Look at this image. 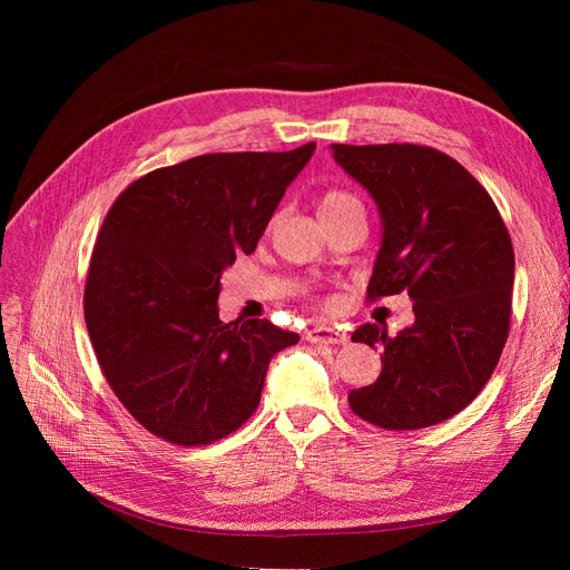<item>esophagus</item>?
Masks as SVG:
<instances>
[{
    "label": "esophagus",
    "mask_w": 570,
    "mask_h": 570,
    "mask_svg": "<svg viewBox=\"0 0 570 570\" xmlns=\"http://www.w3.org/2000/svg\"><path fill=\"white\" fill-rule=\"evenodd\" d=\"M308 342H316V344H344L350 337L340 327H331V325H316L312 331L306 333Z\"/></svg>",
    "instance_id": "obj_1"
}]
</instances>
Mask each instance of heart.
Returning <instances> with one entry per match:
<instances>
[{"label": "heart", "mask_w": 570, "mask_h": 570, "mask_svg": "<svg viewBox=\"0 0 570 570\" xmlns=\"http://www.w3.org/2000/svg\"><path fill=\"white\" fill-rule=\"evenodd\" d=\"M347 206H358V199L350 193H344V189H327L318 199V214L327 216L347 209Z\"/></svg>", "instance_id": "1"}]
</instances>
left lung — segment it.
Here are the masks:
<instances>
[{
    "label": "left lung",
    "instance_id": "1",
    "mask_svg": "<svg viewBox=\"0 0 570 570\" xmlns=\"http://www.w3.org/2000/svg\"><path fill=\"white\" fill-rule=\"evenodd\" d=\"M368 189L383 245L368 299L409 292L413 325L366 323L354 342L383 350L373 385L350 392L358 419L385 430L438 425L485 387L509 337L513 247L488 189L446 154L421 145H333Z\"/></svg>",
    "mask_w": 570,
    "mask_h": 570
}]
</instances>
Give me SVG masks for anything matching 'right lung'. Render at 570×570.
Segmentation results:
<instances>
[{
    "instance_id": "right-lung-1",
    "label": "right lung",
    "mask_w": 570,
    "mask_h": 570,
    "mask_svg": "<svg viewBox=\"0 0 570 570\" xmlns=\"http://www.w3.org/2000/svg\"><path fill=\"white\" fill-rule=\"evenodd\" d=\"M316 142L202 154L130 183L101 223L85 323L114 394L151 435L212 444L258 406L271 358L299 342L271 321L223 323L220 275L252 254Z\"/></svg>"
}]
</instances>
